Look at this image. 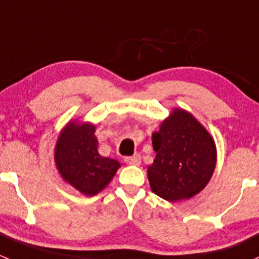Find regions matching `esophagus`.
I'll list each match as a JSON object with an SVG mask.
<instances>
[{
    "label": "esophagus",
    "mask_w": 259,
    "mask_h": 259,
    "mask_svg": "<svg viewBox=\"0 0 259 259\" xmlns=\"http://www.w3.org/2000/svg\"><path fill=\"white\" fill-rule=\"evenodd\" d=\"M124 162L128 164H135V166H138L141 163V156L140 154H136V156L132 157H126L124 158Z\"/></svg>",
    "instance_id": "esophagus-1"
}]
</instances>
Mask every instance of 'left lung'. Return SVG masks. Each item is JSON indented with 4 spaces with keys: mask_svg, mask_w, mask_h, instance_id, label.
I'll return each instance as SVG.
<instances>
[{
    "mask_svg": "<svg viewBox=\"0 0 259 259\" xmlns=\"http://www.w3.org/2000/svg\"><path fill=\"white\" fill-rule=\"evenodd\" d=\"M152 143L157 154L147 172L157 196L176 202L206 187L215 167V146L192 114L176 110L153 133Z\"/></svg>",
    "mask_w": 259,
    "mask_h": 259,
    "instance_id": "8db88e82",
    "label": "left lung"
}]
</instances>
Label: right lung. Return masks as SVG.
Here are the masks:
<instances>
[{
  "instance_id": "obj_1",
  "label": "right lung",
  "mask_w": 259,
  "mask_h": 259,
  "mask_svg": "<svg viewBox=\"0 0 259 259\" xmlns=\"http://www.w3.org/2000/svg\"><path fill=\"white\" fill-rule=\"evenodd\" d=\"M95 126L71 123L57 141L55 159L62 177L86 196L102 191L116 175L119 163L97 151Z\"/></svg>"
}]
</instances>
